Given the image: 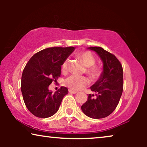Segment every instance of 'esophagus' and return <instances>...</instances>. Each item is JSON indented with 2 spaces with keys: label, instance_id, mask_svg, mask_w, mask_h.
<instances>
[{
  "label": "esophagus",
  "instance_id": "34e87169",
  "mask_svg": "<svg viewBox=\"0 0 147 147\" xmlns=\"http://www.w3.org/2000/svg\"><path fill=\"white\" fill-rule=\"evenodd\" d=\"M69 92L70 94H76V93H77V92H76V91H74V90H71V89L69 90Z\"/></svg>",
  "mask_w": 147,
  "mask_h": 147
}]
</instances>
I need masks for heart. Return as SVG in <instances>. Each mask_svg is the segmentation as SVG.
Returning <instances> with one entry per match:
<instances>
[{
    "label": "heart",
    "mask_w": 147,
    "mask_h": 147,
    "mask_svg": "<svg viewBox=\"0 0 147 147\" xmlns=\"http://www.w3.org/2000/svg\"><path fill=\"white\" fill-rule=\"evenodd\" d=\"M79 57L84 62V65L88 67L87 74L88 75L92 78H98L101 73V71L99 67L94 65L96 60L93 55L89 51H84L79 54ZM68 63H69V59H66L62 63L61 71L63 73L67 71ZM88 84H89V80L87 78L84 77V76L76 75L70 76L69 77L66 78L64 81V84L67 87L69 88L71 90H75V91L81 90L82 88L87 86Z\"/></svg>",
    "instance_id": "obj_1"
}]
</instances>
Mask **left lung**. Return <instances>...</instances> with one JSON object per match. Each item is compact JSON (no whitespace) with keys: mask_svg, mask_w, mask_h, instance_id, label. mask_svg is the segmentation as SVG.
Masks as SVG:
<instances>
[{"mask_svg":"<svg viewBox=\"0 0 147 147\" xmlns=\"http://www.w3.org/2000/svg\"><path fill=\"white\" fill-rule=\"evenodd\" d=\"M103 63V71L99 79L90 89L95 92L89 94L87 101L81 106L88 117L99 119L109 116L116 109L123 91V69L121 63L113 54L100 47H90Z\"/></svg>","mask_w":147,"mask_h":147,"instance_id":"left-lung-1","label":"left lung"}]
</instances>
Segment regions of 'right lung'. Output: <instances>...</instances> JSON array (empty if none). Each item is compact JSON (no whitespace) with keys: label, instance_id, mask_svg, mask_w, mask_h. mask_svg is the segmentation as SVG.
<instances>
[{"label":"right lung","instance_id":"obj_1","mask_svg":"<svg viewBox=\"0 0 147 147\" xmlns=\"http://www.w3.org/2000/svg\"><path fill=\"white\" fill-rule=\"evenodd\" d=\"M74 50V47L47 48L28 61L22 74L21 90L27 109L34 116L49 118L59 110L67 88L61 86L53 93L49 86L61 75L62 63Z\"/></svg>","mask_w":147,"mask_h":147}]
</instances>
